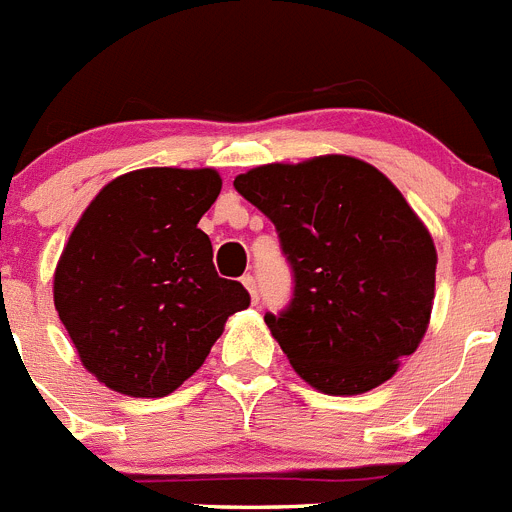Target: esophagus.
Here are the masks:
<instances>
[{"mask_svg": "<svg viewBox=\"0 0 512 512\" xmlns=\"http://www.w3.org/2000/svg\"><path fill=\"white\" fill-rule=\"evenodd\" d=\"M243 287L248 289V295H251L253 302H259V287H256V279H253L251 274H246V277H243Z\"/></svg>", "mask_w": 512, "mask_h": 512, "instance_id": "esophagus-1", "label": "esophagus"}]
</instances>
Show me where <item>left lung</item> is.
I'll return each mask as SVG.
<instances>
[{"label": "left lung", "mask_w": 512, "mask_h": 512, "mask_svg": "<svg viewBox=\"0 0 512 512\" xmlns=\"http://www.w3.org/2000/svg\"><path fill=\"white\" fill-rule=\"evenodd\" d=\"M233 187L274 223L292 269L287 310L264 320L295 372L325 395L387 382L436 295V246L400 189L351 156L256 166Z\"/></svg>", "instance_id": "8db88e82"}]
</instances>
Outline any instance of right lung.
I'll list each match as a JSON object with an SVG mask.
<instances>
[{
  "label": "right lung",
  "mask_w": 512,
  "mask_h": 512,
  "mask_svg": "<svg viewBox=\"0 0 512 512\" xmlns=\"http://www.w3.org/2000/svg\"><path fill=\"white\" fill-rule=\"evenodd\" d=\"M215 169H138L112 179L79 217L53 277V302L81 364L110 390L164 397L192 377L251 305L217 277L197 228L217 200Z\"/></svg>",
  "instance_id": "obj_1"
}]
</instances>
